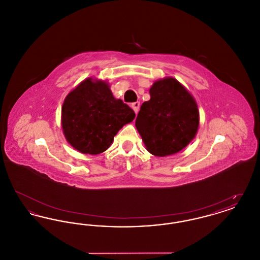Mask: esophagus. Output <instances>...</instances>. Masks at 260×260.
<instances>
[{
  "mask_svg": "<svg viewBox=\"0 0 260 260\" xmlns=\"http://www.w3.org/2000/svg\"><path fill=\"white\" fill-rule=\"evenodd\" d=\"M139 107H140V102H134L133 104H132V108L134 109V111H135V113L136 114H137L138 113V110H139Z\"/></svg>",
  "mask_w": 260,
  "mask_h": 260,
  "instance_id": "34e87169",
  "label": "esophagus"
}]
</instances>
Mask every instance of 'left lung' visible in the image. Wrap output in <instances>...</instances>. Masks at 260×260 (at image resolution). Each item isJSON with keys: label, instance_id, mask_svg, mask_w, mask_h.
<instances>
[{"label": "left lung", "instance_id": "left-lung-1", "mask_svg": "<svg viewBox=\"0 0 260 260\" xmlns=\"http://www.w3.org/2000/svg\"><path fill=\"white\" fill-rule=\"evenodd\" d=\"M137 115L136 126L149 152L158 157L175 154L193 140L198 132V106L177 80L156 81Z\"/></svg>", "mask_w": 260, "mask_h": 260}]
</instances>
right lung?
<instances>
[{
	"label": "right lung",
	"instance_id": "right-lung-1",
	"mask_svg": "<svg viewBox=\"0 0 260 260\" xmlns=\"http://www.w3.org/2000/svg\"><path fill=\"white\" fill-rule=\"evenodd\" d=\"M135 117L127 104L113 96L108 83L87 78L63 102L62 131L76 150L98 155L110 147L114 136Z\"/></svg>",
	"mask_w": 260,
	"mask_h": 260
}]
</instances>
